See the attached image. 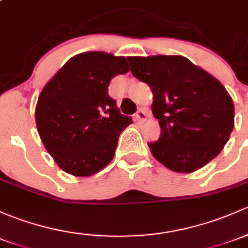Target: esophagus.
Returning <instances> with one entry per match:
<instances>
[{"label":"esophagus","instance_id":"obj_1","mask_svg":"<svg viewBox=\"0 0 248 248\" xmlns=\"http://www.w3.org/2000/svg\"><path fill=\"white\" fill-rule=\"evenodd\" d=\"M147 119V111L144 110V109H140L137 114H135V120L138 122H144Z\"/></svg>","mask_w":248,"mask_h":248}]
</instances>
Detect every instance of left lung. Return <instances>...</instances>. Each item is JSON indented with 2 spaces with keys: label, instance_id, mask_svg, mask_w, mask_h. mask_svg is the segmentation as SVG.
I'll return each mask as SVG.
<instances>
[{
  "label": "left lung",
  "instance_id": "1",
  "mask_svg": "<svg viewBox=\"0 0 248 248\" xmlns=\"http://www.w3.org/2000/svg\"><path fill=\"white\" fill-rule=\"evenodd\" d=\"M133 76L150 85L159 120L152 155L171 171L191 173L213 160L234 128V103L213 75L182 56L128 57Z\"/></svg>",
  "mask_w": 248,
  "mask_h": 248
}]
</instances>
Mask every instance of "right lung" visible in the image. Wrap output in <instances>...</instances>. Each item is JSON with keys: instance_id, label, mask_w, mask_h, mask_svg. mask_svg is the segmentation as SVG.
I'll use <instances>...</instances> for the list:
<instances>
[{"instance_id": "add662e5", "label": "right lung", "mask_w": 248, "mask_h": 248, "mask_svg": "<svg viewBox=\"0 0 248 248\" xmlns=\"http://www.w3.org/2000/svg\"><path fill=\"white\" fill-rule=\"evenodd\" d=\"M129 71L124 57L76 54L46 83L35 107L44 146L62 171L89 177L115 155L120 133L132 124L108 95L111 78Z\"/></svg>"}]
</instances>
